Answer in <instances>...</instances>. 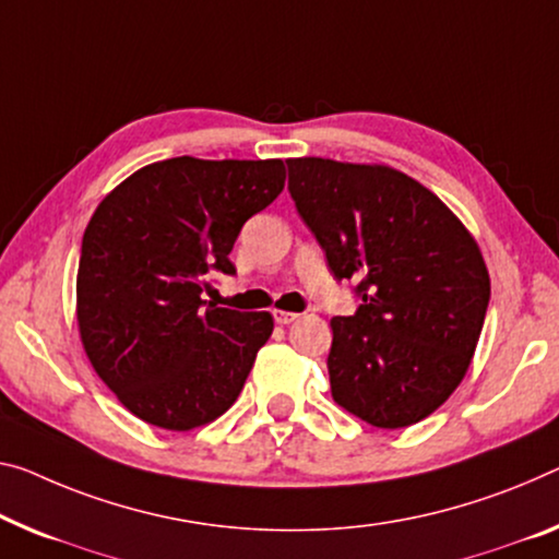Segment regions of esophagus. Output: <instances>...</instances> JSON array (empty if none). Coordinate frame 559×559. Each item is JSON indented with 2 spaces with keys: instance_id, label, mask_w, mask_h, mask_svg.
Returning <instances> with one entry per match:
<instances>
[{
  "instance_id": "esophagus-1",
  "label": "esophagus",
  "mask_w": 559,
  "mask_h": 559,
  "mask_svg": "<svg viewBox=\"0 0 559 559\" xmlns=\"http://www.w3.org/2000/svg\"><path fill=\"white\" fill-rule=\"evenodd\" d=\"M274 322L277 324H289V322H295L297 320V312H285V309H274Z\"/></svg>"
}]
</instances>
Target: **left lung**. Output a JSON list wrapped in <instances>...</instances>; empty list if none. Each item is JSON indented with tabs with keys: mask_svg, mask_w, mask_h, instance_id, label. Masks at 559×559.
<instances>
[{
	"mask_svg": "<svg viewBox=\"0 0 559 559\" xmlns=\"http://www.w3.org/2000/svg\"><path fill=\"white\" fill-rule=\"evenodd\" d=\"M289 194L337 280L362 305L332 317V397L382 429L409 427L465 377L489 305V274L440 197L388 165L287 159Z\"/></svg>",
	"mask_w": 559,
	"mask_h": 559,
	"instance_id": "8db88e82",
	"label": "left lung"
}]
</instances>
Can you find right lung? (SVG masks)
Returning <instances> with one entry per match:
<instances>
[{
  "label": "right lung",
  "instance_id": "add662e5",
  "mask_svg": "<svg viewBox=\"0 0 559 559\" xmlns=\"http://www.w3.org/2000/svg\"><path fill=\"white\" fill-rule=\"evenodd\" d=\"M282 159L171 157L94 210L76 272V324L94 372L147 425L187 432L235 405L274 320L207 305L235 274L239 229L285 190Z\"/></svg>",
  "mask_w": 559,
  "mask_h": 559
}]
</instances>
